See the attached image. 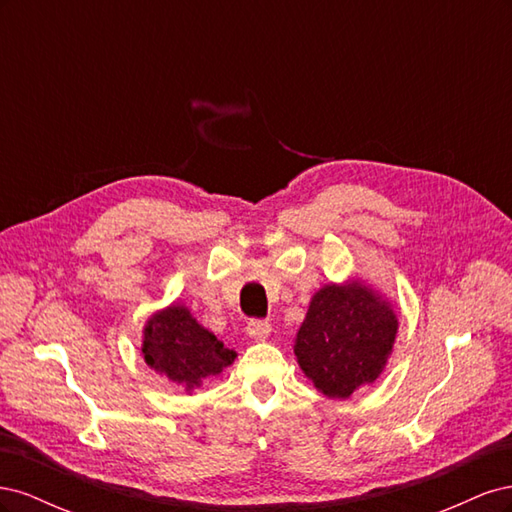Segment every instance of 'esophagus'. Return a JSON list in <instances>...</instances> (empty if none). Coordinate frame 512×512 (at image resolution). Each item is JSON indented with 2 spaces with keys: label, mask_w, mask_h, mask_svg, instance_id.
<instances>
[{
  "label": "esophagus",
  "mask_w": 512,
  "mask_h": 512,
  "mask_svg": "<svg viewBox=\"0 0 512 512\" xmlns=\"http://www.w3.org/2000/svg\"><path fill=\"white\" fill-rule=\"evenodd\" d=\"M247 335L252 339H267L271 335V324L267 320H250L247 322Z\"/></svg>",
  "instance_id": "1"
}]
</instances>
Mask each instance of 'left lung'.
Returning a JSON list of instances; mask_svg holds the SVG:
<instances>
[{
    "label": "left lung",
    "mask_w": 512,
    "mask_h": 512,
    "mask_svg": "<svg viewBox=\"0 0 512 512\" xmlns=\"http://www.w3.org/2000/svg\"><path fill=\"white\" fill-rule=\"evenodd\" d=\"M397 316L361 280L320 288L294 339V356L316 389L346 399L376 382L393 352Z\"/></svg>",
    "instance_id": "1"
}]
</instances>
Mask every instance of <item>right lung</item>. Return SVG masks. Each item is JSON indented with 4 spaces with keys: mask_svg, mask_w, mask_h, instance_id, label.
I'll use <instances>...</instances> for the list:
<instances>
[{
    "mask_svg": "<svg viewBox=\"0 0 512 512\" xmlns=\"http://www.w3.org/2000/svg\"><path fill=\"white\" fill-rule=\"evenodd\" d=\"M145 363L192 393L205 378L222 374L237 359L185 305L173 303L153 314L143 329Z\"/></svg>",
    "mask_w": 512,
    "mask_h": 512,
    "instance_id": "1",
    "label": "right lung"
}]
</instances>
